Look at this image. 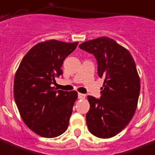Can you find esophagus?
I'll return each mask as SVG.
<instances>
[{"label": "esophagus", "mask_w": 155, "mask_h": 155, "mask_svg": "<svg viewBox=\"0 0 155 155\" xmlns=\"http://www.w3.org/2000/svg\"><path fill=\"white\" fill-rule=\"evenodd\" d=\"M78 98L79 99H85V94H83V93H78Z\"/></svg>", "instance_id": "34e87169"}]
</instances>
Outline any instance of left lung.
<instances>
[{
    "mask_svg": "<svg viewBox=\"0 0 155 155\" xmlns=\"http://www.w3.org/2000/svg\"><path fill=\"white\" fill-rule=\"evenodd\" d=\"M79 47L94 55L98 76L104 79L101 98L88 96L87 126L97 137L112 138L125 128L137 108L140 80L135 62L126 48L108 37L86 41Z\"/></svg>",
    "mask_w": 155,
    "mask_h": 155,
    "instance_id": "1",
    "label": "left lung"
}]
</instances>
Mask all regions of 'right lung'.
Instances as JSON below:
<instances>
[{"instance_id":"right-lung-1","label":"right lung","mask_w":155,"mask_h":155,"mask_svg":"<svg viewBox=\"0 0 155 155\" xmlns=\"http://www.w3.org/2000/svg\"><path fill=\"white\" fill-rule=\"evenodd\" d=\"M78 44L45 41L23 58L14 80V98L25 124L37 135L54 138L68 127L76 91L57 90L55 78L62 74L63 61Z\"/></svg>"}]
</instances>
